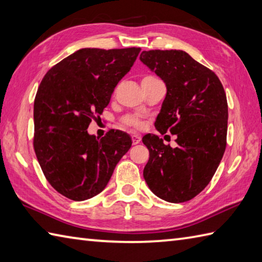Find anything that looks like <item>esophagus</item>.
<instances>
[{
	"mask_svg": "<svg viewBox=\"0 0 262 262\" xmlns=\"http://www.w3.org/2000/svg\"><path fill=\"white\" fill-rule=\"evenodd\" d=\"M141 141V137L139 135H132V143L133 145H137V143H139Z\"/></svg>",
	"mask_w": 262,
	"mask_h": 262,
	"instance_id": "esophagus-1",
	"label": "esophagus"
}]
</instances>
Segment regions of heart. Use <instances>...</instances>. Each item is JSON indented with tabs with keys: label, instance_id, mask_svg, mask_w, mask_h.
<instances>
[{
	"label": "heart",
	"instance_id": "1",
	"mask_svg": "<svg viewBox=\"0 0 262 262\" xmlns=\"http://www.w3.org/2000/svg\"><path fill=\"white\" fill-rule=\"evenodd\" d=\"M149 78V77H146ZM124 123L127 125L135 126V127H140L141 126V121L138 119L137 116H127L124 119Z\"/></svg>",
	"mask_w": 262,
	"mask_h": 262
}]
</instances>
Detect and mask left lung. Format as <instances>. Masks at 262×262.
Wrapping results in <instances>:
<instances>
[{
    "mask_svg": "<svg viewBox=\"0 0 262 262\" xmlns=\"http://www.w3.org/2000/svg\"><path fill=\"white\" fill-rule=\"evenodd\" d=\"M140 61L167 89L155 127L178 137L175 148L155 135L142 138L149 149L143 178L158 198L189 201L210 182L225 152V90L215 72L183 51H143Z\"/></svg>",
    "mask_w": 262,
    "mask_h": 262,
    "instance_id": "8db88e82",
    "label": "left lung"
}]
</instances>
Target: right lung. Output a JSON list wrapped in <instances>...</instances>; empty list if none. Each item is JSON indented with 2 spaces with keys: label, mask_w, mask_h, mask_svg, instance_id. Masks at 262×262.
<instances>
[{
  "label": "right lung",
  "mask_w": 262,
  "mask_h": 262,
  "mask_svg": "<svg viewBox=\"0 0 262 262\" xmlns=\"http://www.w3.org/2000/svg\"><path fill=\"white\" fill-rule=\"evenodd\" d=\"M141 49H82L45 74L34 103V148L46 180L74 201L103 191L132 140L120 130L101 139L89 135L120 80Z\"/></svg>",
  "instance_id": "obj_1"
}]
</instances>
